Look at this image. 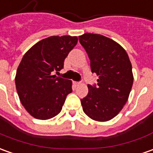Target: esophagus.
Here are the masks:
<instances>
[{"instance_id":"1","label":"esophagus","mask_w":153,"mask_h":153,"mask_svg":"<svg viewBox=\"0 0 153 153\" xmlns=\"http://www.w3.org/2000/svg\"><path fill=\"white\" fill-rule=\"evenodd\" d=\"M74 85H75V86H79V85H80L81 83H80V82H77V81H75V82H74Z\"/></svg>"}]
</instances>
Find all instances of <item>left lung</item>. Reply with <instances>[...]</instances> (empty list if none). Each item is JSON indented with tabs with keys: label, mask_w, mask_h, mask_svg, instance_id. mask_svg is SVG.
<instances>
[{
	"label": "left lung",
	"mask_w": 153,
	"mask_h": 153,
	"mask_svg": "<svg viewBox=\"0 0 153 153\" xmlns=\"http://www.w3.org/2000/svg\"><path fill=\"white\" fill-rule=\"evenodd\" d=\"M90 60L91 72L99 76L97 85H88L89 92L81 99L83 111L97 121L111 120L122 110L133 84L128 54L119 43L100 34L79 37Z\"/></svg>",
	"instance_id": "obj_1"
}]
</instances>
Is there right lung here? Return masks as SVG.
<instances>
[{"label":"right lung","mask_w":153,"mask_h":153,"mask_svg":"<svg viewBox=\"0 0 153 153\" xmlns=\"http://www.w3.org/2000/svg\"><path fill=\"white\" fill-rule=\"evenodd\" d=\"M77 42V37L52 36L37 42L23 56L16 70V88L21 103L34 118L57 116L72 92V81L53 72L63 68L64 59Z\"/></svg>","instance_id":"right-lung-1"}]
</instances>
